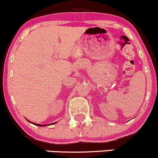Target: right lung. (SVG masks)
<instances>
[{"instance_id": "1", "label": "right lung", "mask_w": 158, "mask_h": 158, "mask_svg": "<svg viewBox=\"0 0 158 158\" xmlns=\"http://www.w3.org/2000/svg\"><path fill=\"white\" fill-rule=\"evenodd\" d=\"M33 124H34V123H33ZM52 124H54V123H52ZM35 125H38V126H40V127H43V126H47V125H38V124H34Z\"/></svg>"}]
</instances>
